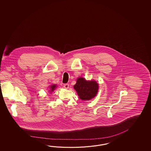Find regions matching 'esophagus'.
Instances as JSON below:
<instances>
[{"label":"esophagus","mask_w":151,"mask_h":151,"mask_svg":"<svg viewBox=\"0 0 151 151\" xmlns=\"http://www.w3.org/2000/svg\"><path fill=\"white\" fill-rule=\"evenodd\" d=\"M64 87L65 88L68 89V88H69V85L68 83H65V84L64 85Z\"/></svg>","instance_id":"obj_1"}]
</instances>
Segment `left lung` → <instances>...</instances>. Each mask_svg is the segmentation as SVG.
I'll return each instance as SVG.
<instances>
[{
    "mask_svg": "<svg viewBox=\"0 0 151 151\" xmlns=\"http://www.w3.org/2000/svg\"><path fill=\"white\" fill-rule=\"evenodd\" d=\"M78 95L83 100H88L96 96L98 90V85L94 80L86 81L83 78L80 77L74 85Z\"/></svg>",
    "mask_w": 151,
    "mask_h": 151,
    "instance_id": "obj_1",
    "label": "left lung"
}]
</instances>
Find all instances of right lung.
<instances>
[{
	"instance_id": "right-lung-1",
	"label": "right lung",
	"mask_w": 151,
	"mask_h": 151,
	"mask_svg": "<svg viewBox=\"0 0 151 151\" xmlns=\"http://www.w3.org/2000/svg\"><path fill=\"white\" fill-rule=\"evenodd\" d=\"M56 87V85H53L50 87V91H53V90H55V88Z\"/></svg>"
}]
</instances>
